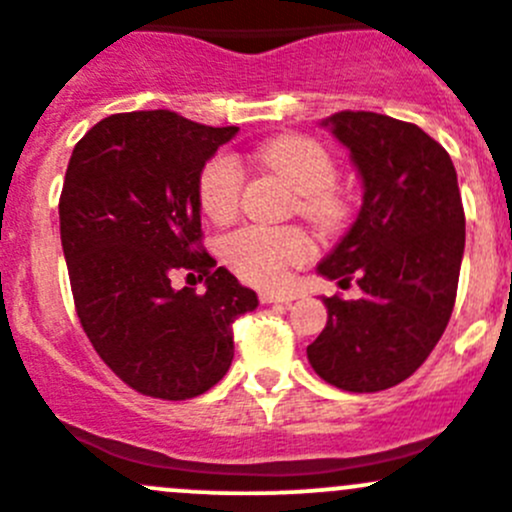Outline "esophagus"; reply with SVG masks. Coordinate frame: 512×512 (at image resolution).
I'll return each mask as SVG.
<instances>
[{
	"label": "esophagus",
	"instance_id": "34e87169",
	"mask_svg": "<svg viewBox=\"0 0 512 512\" xmlns=\"http://www.w3.org/2000/svg\"><path fill=\"white\" fill-rule=\"evenodd\" d=\"M262 302H292L297 300V292L280 290V292H260Z\"/></svg>",
	"mask_w": 512,
	"mask_h": 512
}]
</instances>
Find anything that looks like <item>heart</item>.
I'll use <instances>...</instances> for the list:
<instances>
[{
    "label": "heart",
    "mask_w": 512,
    "mask_h": 512,
    "mask_svg": "<svg viewBox=\"0 0 512 512\" xmlns=\"http://www.w3.org/2000/svg\"><path fill=\"white\" fill-rule=\"evenodd\" d=\"M267 170L285 177L297 192V210L317 225H337L345 215V200L332 185L335 160L320 142L310 137L287 135L267 142L257 152ZM242 170L235 157L217 155L200 177V205L207 220L227 225L240 210ZM310 240L300 227L247 225L230 232L220 242L222 260L240 280L257 287L285 282L287 270L310 257Z\"/></svg>",
    "instance_id": "b5f03b06"
}]
</instances>
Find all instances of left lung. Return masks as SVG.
I'll return each instance as SVG.
<instances>
[{"instance_id":"left-lung-1","label":"left lung","mask_w":512,"mask_h":512,"mask_svg":"<svg viewBox=\"0 0 512 512\" xmlns=\"http://www.w3.org/2000/svg\"><path fill=\"white\" fill-rule=\"evenodd\" d=\"M350 150L362 205L317 275L362 297H322L327 325L307 360L347 393L388 390L413 375L445 332L465 250V212L453 160L418 124L388 114L322 119Z\"/></svg>"}]
</instances>
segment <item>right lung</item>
Here are the masks:
<instances>
[{"label":"right lung","instance_id":"add662e5","mask_svg":"<svg viewBox=\"0 0 512 512\" xmlns=\"http://www.w3.org/2000/svg\"><path fill=\"white\" fill-rule=\"evenodd\" d=\"M237 127L167 109L104 117L74 147L59 232L74 307L97 355L132 390L187 400L225 377L232 322L257 295L200 247V177ZM190 271L206 292L175 291Z\"/></svg>","mask_w":512,"mask_h":512}]
</instances>
